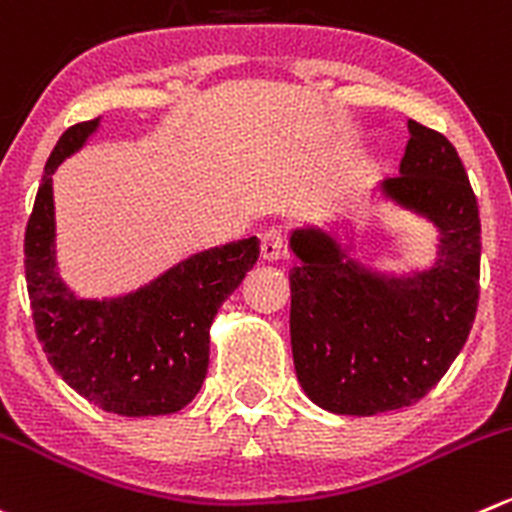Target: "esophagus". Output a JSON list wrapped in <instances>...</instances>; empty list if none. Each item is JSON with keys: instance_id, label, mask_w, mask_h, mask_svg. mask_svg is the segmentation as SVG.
<instances>
[{"instance_id": "1", "label": "esophagus", "mask_w": 512, "mask_h": 512, "mask_svg": "<svg viewBox=\"0 0 512 512\" xmlns=\"http://www.w3.org/2000/svg\"><path fill=\"white\" fill-rule=\"evenodd\" d=\"M282 247H285V230L282 227H270L260 237L262 260H277L282 255Z\"/></svg>"}]
</instances>
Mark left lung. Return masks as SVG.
<instances>
[{
  "label": "left lung",
  "instance_id": "8db88e82",
  "mask_svg": "<svg viewBox=\"0 0 512 512\" xmlns=\"http://www.w3.org/2000/svg\"><path fill=\"white\" fill-rule=\"evenodd\" d=\"M400 175L382 190L425 212L443 235L438 265L377 280L342 260L330 237L295 232L290 337L297 380L337 415L410 408L448 372L473 327L480 297V215L450 140L410 119Z\"/></svg>",
  "mask_w": 512,
  "mask_h": 512
}]
</instances>
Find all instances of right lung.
Here are the masks:
<instances>
[{"instance_id": "add662e5", "label": "right lung", "mask_w": 512, "mask_h": 512, "mask_svg": "<svg viewBox=\"0 0 512 512\" xmlns=\"http://www.w3.org/2000/svg\"><path fill=\"white\" fill-rule=\"evenodd\" d=\"M97 119L72 124L44 165L24 232V277L34 330L69 388L107 413L140 418L185 408L210 365V325L260 257V242L192 255L117 300H77L54 272L52 175L84 145Z\"/></svg>"}]
</instances>
